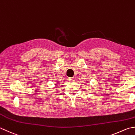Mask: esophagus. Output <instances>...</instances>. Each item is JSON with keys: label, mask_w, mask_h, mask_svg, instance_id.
<instances>
[{"label": "esophagus", "mask_w": 135, "mask_h": 135, "mask_svg": "<svg viewBox=\"0 0 135 135\" xmlns=\"http://www.w3.org/2000/svg\"><path fill=\"white\" fill-rule=\"evenodd\" d=\"M68 79H69V80L70 81H75V78H69Z\"/></svg>", "instance_id": "obj_1"}]
</instances>
